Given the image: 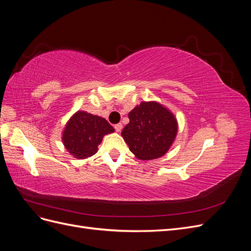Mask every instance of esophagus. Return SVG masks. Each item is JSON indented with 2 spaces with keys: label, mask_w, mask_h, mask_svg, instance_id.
Here are the masks:
<instances>
[{
  "label": "esophagus",
  "mask_w": 251,
  "mask_h": 251,
  "mask_svg": "<svg viewBox=\"0 0 251 251\" xmlns=\"http://www.w3.org/2000/svg\"><path fill=\"white\" fill-rule=\"evenodd\" d=\"M114 127H115V131H116V132H120L121 130H123V125H121V124H117V125L114 126Z\"/></svg>",
  "instance_id": "34e87169"
}]
</instances>
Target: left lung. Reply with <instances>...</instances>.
Wrapping results in <instances>:
<instances>
[{
	"instance_id": "1",
	"label": "left lung",
	"mask_w": 251,
	"mask_h": 251,
	"mask_svg": "<svg viewBox=\"0 0 251 251\" xmlns=\"http://www.w3.org/2000/svg\"><path fill=\"white\" fill-rule=\"evenodd\" d=\"M121 136L139 160H151L166 154L178 132L177 119L156 101H143L128 113Z\"/></svg>"
}]
</instances>
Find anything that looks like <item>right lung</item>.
Instances as JSON below:
<instances>
[{"label": "right lung", "instance_id": "add662e5", "mask_svg": "<svg viewBox=\"0 0 251 251\" xmlns=\"http://www.w3.org/2000/svg\"><path fill=\"white\" fill-rule=\"evenodd\" d=\"M113 132V126L104 118L78 111L67 123L62 139L72 156L85 159L96 154L103 136Z\"/></svg>", "mask_w": 251, "mask_h": 251}]
</instances>
